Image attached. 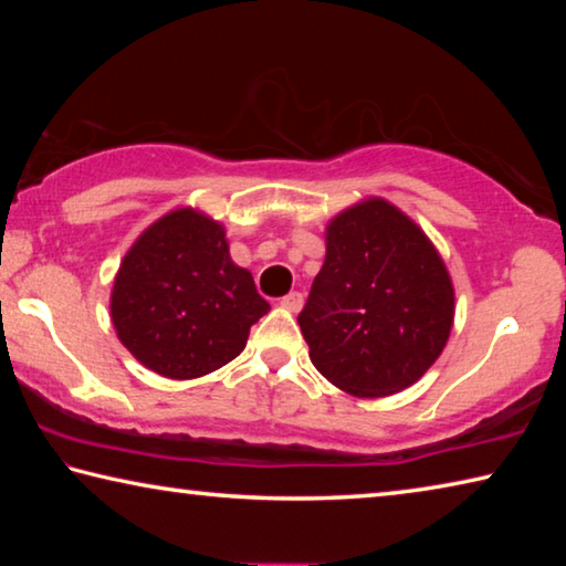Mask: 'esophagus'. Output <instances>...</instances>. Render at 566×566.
<instances>
[{
	"label": "esophagus",
	"mask_w": 566,
	"mask_h": 566,
	"mask_svg": "<svg viewBox=\"0 0 566 566\" xmlns=\"http://www.w3.org/2000/svg\"><path fill=\"white\" fill-rule=\"evenodd\" d=\"M286 312H292V314H296L304 306V294L302 292H292V294H286L284 300L280 302Z\"/></svg>",
	"instance_id": "obj_1"
}]
</instances>
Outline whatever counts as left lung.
<instances>
[{
	"label": "left lung",
	"instance_id": "1",
	"mask_svg": "<svg viewBox=\"0 0 566 566\" xmlns=\"http://www.w3.org/2000/svg\"><path fill=\"white\" fill-rule=\"evenodd\" d=\"M300 327L319 375L352 397L405 391L427 375L454 324V284L415 219L381 197L342 209Z\"/></svg>",
	"mask_w": 566,
	"mask_h": 566
}]
</instances>
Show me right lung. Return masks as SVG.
I'll return each mask as SVG.
<instances>
[{
	"label": "right lung",
	"instance_id": "obj_1",
	"mask_svg": "<svg viewBox=\"0 0 566 566\" xmlns=\"http://www.w3.org/2000/svg\"><path fill=\"white\" fill-rule=\"evenodd\" d=\"M109 312L139 364L167 379H197L239 357L270 304L256 294L252 272L229 256L224 224L179 207L127 249Z\"/></svg>",
	"mask_w": 566,
	"mask_h": 566
}]
</instances>
